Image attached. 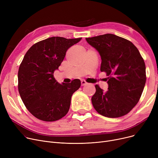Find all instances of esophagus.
<instances>
[{"instance_id": "obj_1", "label": "esophagus", "mask_w": 158, "mask_h": 158, "mask_svg": "<svg viewBox=\"0 0 158 158\" xmlns=\"http://www.w3.org/2000/svg\"><path fill=\"white\" fill-rule=\"evenodd\" d=\"M86 85H88V82L85 80H82L81 81V85L82 86H85Z\"/></svg>"}]
</instances>
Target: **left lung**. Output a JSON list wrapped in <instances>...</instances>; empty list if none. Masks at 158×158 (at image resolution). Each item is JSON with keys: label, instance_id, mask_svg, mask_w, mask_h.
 Wrapping results in <instances>:
<instances>
[{"label": "left lung", "instance_id": "8db88e82", "mask_svg": "<svg viewBox=\"0 0 158 158\" xmlns=\"http://www.w3.org/2000/svg\"><path fill=\"white\" fill-rule=\"evenodd\" d=\"M102 60L101 71L107 77L108 90L98 85L92 97L95 110L102 116L117 118L127 114L137 104L146 82L145 64L136 46L113 34L86 38Z\"/></svg>", "mask_w": 158, "mask_h": 158}]
</instances>
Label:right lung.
<instances>
[{
	"mask_svg": "<svg viewBox=\"0 0 158 158\" xmlns=\"http://www.w3.org/2000/svg\"><path fill=\"white\" fill-rule=\"evenodd\" d=\"M81 38L66 39L54 36L33 45L25 54L18 72V88L28 111L39 120L53 122L67 114L72 94L81 81L58 83L54 77L66 52Z\"/></svg>",
	"mask_w": 158,
	"mask_h": 158,
	"instance_id": "right-lung-1",
	"label": "right lung"
}]
</instances>
